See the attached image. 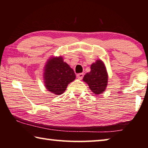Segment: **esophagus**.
<instances>
[{"mask_svg":"<svg viewBox=\"0 0 148 148\" xmlns=\"http://www.w3.org/2000/svg\"><path fill=\"white\" fill-rule=\"evenodd\" d=\"M76 77H77V78L78 79H82V78H83V77H84V74L83 73L77 74Z\"/></svg>","mask_w":148,"mask_h":148,"instance_id":"esophagus-1","label":"esophagus"}]
</instances>
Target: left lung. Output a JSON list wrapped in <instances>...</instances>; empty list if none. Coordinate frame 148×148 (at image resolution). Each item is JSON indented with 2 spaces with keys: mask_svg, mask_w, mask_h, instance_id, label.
I'll return each mask as SVG.
<instances>
[{
  "mask_svg": "<svg viewBox=\"0 0 148 148\" xmlns=\"http://www.w3.org/2000/svg\"><path fill=\"white\" fill-rule=\"evenodd\" d=\"M106 67L101 59H97L91 65V71L85 75L83 81L86 83L95 95L104 92L108 81Z\"/></svg>",
  "mask_w": 148,
  "mask_h": 148,
  "instance_id": "8db88e82",
  "label": "left lung"
}]
</instances>
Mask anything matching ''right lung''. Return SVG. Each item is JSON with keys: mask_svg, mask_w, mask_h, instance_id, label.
Instances as JSON below:
<instances>
[{"mask_svg": "<svg viewBox=\"0 0 148 148\" xmlns=\"http://www.w3.org/2000/svg\"><path fill=\"white\" fill-rule=\"evenodd\" d=\"M44 86L56 95L63 93L68 85L76 79L73 69L64 62L62 56L51 57L44 67Z\"/></svg>", "mask_w": 148, "mask_h": 148, "instance_id": "right-lung-1", "label": "right lung"}]
</instances>
